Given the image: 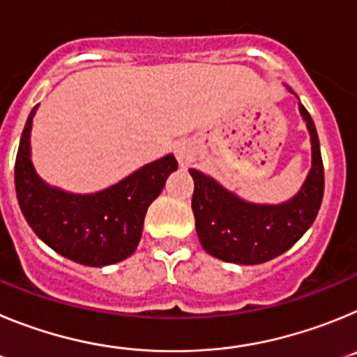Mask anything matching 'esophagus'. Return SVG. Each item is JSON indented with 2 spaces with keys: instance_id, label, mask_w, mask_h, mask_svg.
Listing matches in <instances>:
<instances>
[{
  "instance_id": "esophagus-1",
  "label": "esophagus",
  "mask_w": 357,
  "mask_h": 357,
  "mask_svg": "<svg viewBox=\"0 0 357 357\" xmlns=\"http://www.w3.org/2000/svg\"><path fill=\"white\" fill-rule=\"evenodd\" d=\"M175 157L181 166H188L195 159V148L189 141H178L175 146Z\"/></svg>"
}]
</instances>
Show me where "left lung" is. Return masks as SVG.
Wrapping results in <instances>:
<instances>
[{"label": "left lung", "mask_w": 357, "mask_h": 357, "mask_svg": "<svg viewBox=\"0 0 357 357\" xmlns=\"http://www.w3.org/2000/svg\"><path fill=\"white\" fill-rule=\"evenodd\" d=\"M298 110L311 135L313 160L304 185L291 200L279 206L250 204L209 175L189 169L195 181L191 207L197 234L213 257L236 264L266 263L291 248L313 225L324 198V162L313 119L302 103Z\"/></svg>", "instance_id": "8db88e82"}]
</instances>
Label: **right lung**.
Wrapping results in <instances>:
<instances>
[{
	"instance_id": "add662e5",
	"label": "right lung",
	"mask_w": 357,
	"mask_h": 357,
	"mask_svg": "<svg viewBox=\"0 0 357 357\" xmlns=\"http://www.w3.org/2000/svg\"><path fill=\"white\" fill-rule=\"evenodd\" d=\"M26 119L15 157V193L31 230L56 254L85 266L127 259L139 245L144 214L178 168L169 155L146 164L118 184L93 195H73L48 185L30 159L31 119Z\"/></svg>"
}]
</instances>
